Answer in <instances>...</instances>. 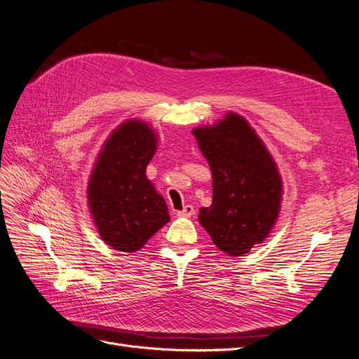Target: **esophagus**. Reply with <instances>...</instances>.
<instances>
[{"label": "esophagus", "instance_id": "obj_1", "mask_svg": "<svg viewBox=\"0 0 359 359\" xmlns=\"http://www.w3.org/2000/svg\"><path fill=\"white\" fill-rule=\"evenodd\" d=\"M194 214H196V210H194L193 205H186L181 211H177V215L180 217H191Z\"/></svg>", "mask_w": 359, "mask_h": 359}]
</instances>
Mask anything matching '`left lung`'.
Returning <instances> with one entry per match:
<instances>
[{
  "instance_id": "1",
  "label": "left lung",
  "mask_w": 359,
  "mask_h": 359,
  "mask_svg": "<svg viewBox=\"0 0 359 359\" xmlns=\"http://www.w3.org/2000/svg\"><path fill=\"white\" fill-rule=\"evenodd\" d=\"M212 170V203L199 210V223L229 256L262 243L278 217L281 180L262 140L245 119L227 114L212 127L194 128Z\"/></svg>"
}]
</instances>
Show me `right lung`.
<instances>
[{
	"label": "right lung",
	"instance_id": "right-lung-1",
	"mask_svg": "<svg viewBox=\"0 0 359 359\" xmlns=\"http://www.w3.org/2000/svg\"><path fill=\"white\" fill-rule=\"evenodd\" d=\"M145 123L127 121L106 140L88 182V205L107 245L124 253L142 248L169 222L168 205L145 175L156 153Z\"/></svg>",
	"mask_w": 359,
	"mask_h": 359
}]
</instances>
